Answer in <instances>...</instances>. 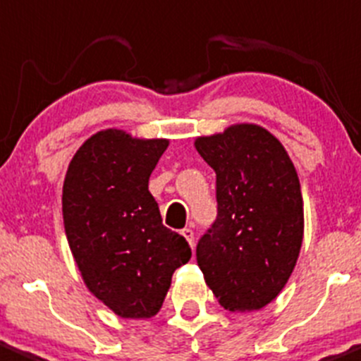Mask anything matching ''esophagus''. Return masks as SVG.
<instances>
[{
    "mask_svg": "<svg viewBox=\"0 0 361 361\" xmlns=\"http://www.w3.org/2000/svg\"><path fill=\"white\" fill-rule=\"evenodd\" d=\"M180 235L189 241V245H191V247H195V233H192L191 228H184L180 231Z\"/></svg>",
    "mask_w": 361,
    "mask_h": 361,
    "instance_id": "obj_1",
    "label": "esophagus"
}]
</instances>
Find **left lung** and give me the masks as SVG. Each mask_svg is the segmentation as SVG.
<instances>
[{"instance_id":"1","label":"left lung","mask_w":361,"mask_h":361,"mask_svg":"<svg viewBox=\"0 0 361 361\" xmlns=\"http://www.w3.org/2000/svg\"><path fill=\"white\" fill-rule=\"evenodd\" d=\"M215 172L217 219L196 245V261L219 304L255 311L290 278L304 235L299 177L280 140L257 125L200 137Z\"/></svg>"}]
</instances>
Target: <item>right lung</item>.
Wrapping results in <instances>:
<instances>
[{
  "instance_id": "right-lung-1",
  "label": "right lung",
  "mask_w": 361,
  "mask_h": 361,
  "mask_svg": "<svg viewBox=\"0 0 361 361\" xmlns=\"http://www.w3.org/2000/svg\"><path fill=\"white\" fill-rule=\"evenodd\" d=\"M165 139H133L109 128L71 159L62 215L73 257L88 290L121 318H151L177 267L191 259L184 236L165 228L149 177Z\"/></svg>"
}]
</instances>
